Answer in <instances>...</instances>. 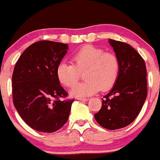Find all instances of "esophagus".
<instances>
[{"mask_svg": "<svg viewBox=\"0 0 160 160\" xmlns=\"http://www.w3.org/2000/svg\"><path fill=\"white\" fill-rule=\"evenodd\" d=\"M79 101H88V99L87 98H77Z\"/></svg>", "mask_w": 160, "mask_h": 160, "instance_id": "obj_1", "label": "esophagus"}]
</instances>
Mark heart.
I'll use <instances>...</instances> for the list:
<instances>
[{"mask_svg":"<svg viewBox=\"0 0 160 160\" xmlns=\"http://www.w3.org/2000/svg\"><path fill=\"white\" fill-rule=\"evenodd\" d=\"M71 62L60 63L56 75L63 86L71 88L78 82L80 73L84 72V81L71 90L74 97H86L100 89L102 91L111 89L120 72V62L115 54L91 45L84 46L72 54Z\"/></svg>","mask_w":160,"mask_h":160,"instance_id":"1","label":"heart"}]
</instances>
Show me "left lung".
Returning a JSON list of instances; mask_svg holds the SVG:
<instances>
[{
	"label": "left lung",
	"instance_id": "left-lung-1",
	"mask_svg": "<svg viewBox=\"0 0 160 160\" xmlns=\"http://www.w3.org/2000/svg\"><path fill=\"white\" fill-rule=\"evenodd\" d=\"M109 44L120 62V72L112 89L102 98V108L94 118L104 128L117 130L131 124L142 110L147 97V71L134 48L112 39Z\"/></svg>",
	"mask_w": 160,
	"mask_h": 160
}]
</instances>
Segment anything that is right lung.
I'll return each instance as SVG.
<instances>
[{
	"label": "right lung",
	"instance_id": "right-lung-1",
	"mask_svg": "<svg viewBox=\"0 0 160 160\" xmlns=\"http://www.w3.org/2000/svg\"><path fill=\"white\" fill-rule=\"evenodd\" d=\"M67 49L66 44L37 41L24 51L14 68V105L25 123L40 132H55L69 119L74 99H63L68 93L56 75Z\"/></svg>",
	"mask_w": 160,
	"mask_h": 160
}]
</instances>
